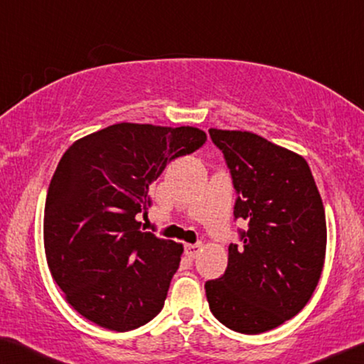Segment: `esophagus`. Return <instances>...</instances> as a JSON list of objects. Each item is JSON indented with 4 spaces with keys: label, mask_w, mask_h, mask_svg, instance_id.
<instances>
[{
    "label": "esophagus",
    "mask_w": 364,
    "mask_h": 364,
    "mask_svg": "<svg viewBox=\"0 0 364 364\" xmlns=\"http://www.w3.org/2000/svg\"><path fill=\"white\" fill-rule=\"evenodd\" d=\"M200 250H203V243H188V245L184 247V255H186L188 258H196Z\"/></svg>",
    "instance_id": "obj_1"
}]
</instances>
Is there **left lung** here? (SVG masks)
<instances>
[{
	"instance_id": "8db88e82",
	"label": "left lung",
	"mask_w": 364,
	"mask_h": 364,
	"mask_svg": "<svg viewBox=\"0 0 364 364\" xmlns=\"http://www.w3.org/2000/svg\"><path fill=\"white\" fill-rule=\"evenodd\" d=\"M238 194L235 219L248 222L242 245L229 247L219 279L205 283L214 317L257 335L297 316L321 279L327 224L307 161L247 130L209 129Z\"/></svg>"
}]
</instances>
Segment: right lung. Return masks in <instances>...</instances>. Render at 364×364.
Returning <instances> with one entry per match:
<instances>
[{"label":"right lung","instance_id":"obj_1","mask_svg":"<svg viewBox=\"0 0 364 364\" xmlns=\"http://www.w3.org/2000/svg\"><path fill=\"white\" fill-rule=\"evenodd\" d=\"M208 140L198 127L121 122L78 139L53 173L43 213L52 278L75 311L127 332L164 307L183 245L140 230L150 184Z\"/></svg>","mask_w":364,"mask_h":364}]
</instances>
